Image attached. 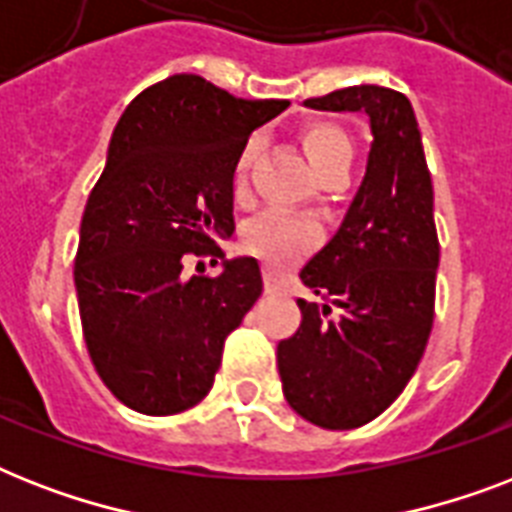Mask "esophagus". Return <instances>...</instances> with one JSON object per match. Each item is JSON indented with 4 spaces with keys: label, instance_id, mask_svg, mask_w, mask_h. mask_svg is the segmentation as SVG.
I'll list each match as a JSON object with an SVG mask.
<instances>
[{
    "label": "esophagus",
    "instance_id": "1",
    "mask_svg": "<svg viewBox=\"0 0 512 512\" xmlns=\"http://www.w3.org/2000/svg\"><path fill=\"white\" fill-rule=\"evenodd\" d=\"M276 289H279V281H276V276H273L271 271H265V292H268V295H273Z\"/></svg>",
    "mask_w": 512,
    "mask_h": 512
}]
</instances>
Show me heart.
<instances>
[{
	"label": "heart",
	"instance_id": "b5f03b06",
	"mask_svg": "<svg viewBox=\"0 0 512 512\" xmlns=\"http://www.w3.org/2000/svg\"><path fill=\"white\" fill-rule=\"evenodd\" d=\"M303 151L308 164L319 177L332 172L335 167H342L353 159V146H350L348 135L332 124H311L303 132ZM255 154V143H249L236 159V170H233V185L236 191L244 188L247 183L249 164ZM319 244V231L311 223L295 220L287 215H263L257 217L255 223L244 231V249L249 255L260 257L265 265L271 268H289L297 260H303L313 247Z\"/></svg>",
	"mask_w": 512,
	"mask_h": 512
}]
</instances>
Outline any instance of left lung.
Segmentation results:
<instances>
[{
    "instance_id": "8db88e82",
    "label": "left lung",
    "mask_w": 512,
    "mask_h": 512,
    "mask_svg": "<svg viewBox=\"0 0 512 512\" xmlns=\"http://www.w3.org/2000/svg\"><path fill=\"white\" fill-rule=\"evenodd\" d=\"M305 106L358 111L372 127L364 183L340 231L300 271L321 303L297 300L300 329L276 350L289 406L319 428L350 430L401 396L428 345L438 268L433 183L406 95L361 84Z\"/></svg>"
}]
</instances>
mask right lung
<instances>
[{"label": "right lung", "mask_w": 512, "mask_h": 512, "mask_svg": "<svg viewBox=\"0 0 512 512\" xmlns=\"http://www.w3.org/2000/svg\"><path fill=\"white\" fill-rule=\"evenodd\" d=\"M287 100H244L177 74L132 100L79 228L74 284L95 372L135 412L180 414L207 396L225 337L263 295L255 257L225 260L233 170L249 135ZM185 254L224 273L192 277Z\"/></svg>", "instance_id": "right-lung-1"}]
</instances>
